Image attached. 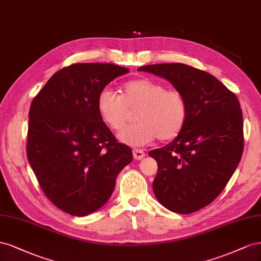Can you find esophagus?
<instances>
[{
	"instance_id": "esophagus-1",
	"label": "esophagus",
	"mask_w": 261,
	"mask_h": 261,
	"mask_svg": "<svg viewBox=\"0 0 261 261\" xmlns=\"http://www.w3.org/2000/svg\"><path fill=\"white\" fill-rule=\"evenodd\" d=\"M132 153H133V158H135L136 160H141V159H143L144 156H145L144 151L143 150H140V148H133Z\"/></svg>"
}]
</instances>
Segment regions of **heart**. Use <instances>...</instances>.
Listing matches in <instances>:
<instances>
[{"label":"heart","mask_w":261,"mask_h":261,"mask_svg":"<svg viewBox=\"0 0 261 261\" xmlns=\"http://www.w3.org/2000/svg\"><path fill=\"white\" fill-rule=\"evenodd\" d=\"M119 93L103 88L97 98V110L101 120L115 131H120L129 120L130 110H136L137 121L120 132L121 142L138 146L155 138L169 141L184 129L188 103L179 89L166 87L150 77H140L125 82Z\"/></svg>","instance_id":"1"}]
</instances>
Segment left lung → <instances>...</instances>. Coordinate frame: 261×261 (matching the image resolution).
<instances>
[{"label":"left lung","instance_id":"obj_1","mask_svg":"<svg viewBox=\"0 0 261 261\" xmlns=\"http://www.w3.org/2000/svg\"><path fill=\"white\" fill-rule=\"evenodd\" d=\"M138 70L168 80L187 99L181 132L148 155L158 162L153 191L160 203L179 214L196 212L220 195L242 159L240 101L210 73L187 64H151Z\"/></svg>","mask_w":261,"mask_h":261}]
</instances>
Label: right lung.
<instances>
[{
  "label": "right lung",
  "mask_w": 261,
  "mask_h": 261,
  "mask_svg": "<svg viewBox=\"0 0 261 261\" xmlns=\"http://www.w3.org/2000/svg\"><path fill=\"white\" fill-rule=\"evenodd\" d=\"M129 69L74 63L55 73L29 109L27 159L46 197L76 217L92 213L113 193L131 148L118 142L97 110L99 93Z\"/></svg>",
  "instance_id": "1"
}]
</instances>
